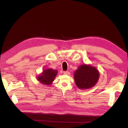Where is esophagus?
Segmentation results:
<instances>
[{"mask_svg":"<svg viewBox=\"0 0 128 128\" xmlns=\"http://www.w3.org/2000/svg\"><path fill=\"white\" fill-rule=\"evenodd\" d=\"M63 73H64V74L67 75H70V72L68 71H65V72H64Z\"/></svg>","mask_w":128,"mask_h":128,"instance_id":"34e87169","label":"esophagus"}]
</instances>
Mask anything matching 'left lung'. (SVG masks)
Returning a JSON list of instances; mask_svg holds the SVG:
<instances>
[{
    "instance_id": "8db88e82",
    "label": "left lung",
    "mask_w": 128,
    "mask_h": 128,
    "mask_svg": "<svg viewBox=\"0 0 128 128\" xmlns=\"http://www.w3.org/2000/svg\"><path fill=\"white\" fill-rule=\"evenodd\" d=\"M98 70L89 65L83 64L79 66L74 73L75 82L80 89L86 90L94 86L99 78Z\"/></svg>"
}]
</instances>
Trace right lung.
Wrapping results in <instances>:
<instances>
[{
    "instance_id": "obj_1",
    "label": "right lung",
    "mask_w": 128,
    "mask_h": 128,
    "mask_svg": "<svg viewBox=\"0 0 128 128\" xmlns=\"http://www.w3.org/2000/svg\"><path fill=\"white\" fill-rule=\"evenodd\" d=\"M58 70L52 68L44 70L43 72L37 77L38 81L44 85H50L52 84L56 76Z\"/></svg>"
}]
</instances>
